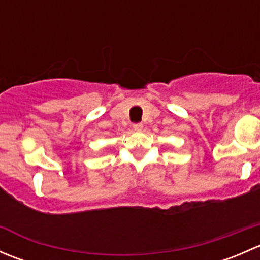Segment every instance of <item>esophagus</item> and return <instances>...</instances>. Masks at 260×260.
I'll return each mask as SVG.
<instances>
[{"label":"esophagus","instance_id":"obj_1","mask_svg":"<svg viewBox=\"0 0 260 260\" xmlns=\"http://www.w3.org/2000/svg\"><path fill=\"white\" fill-rule=\"evenodd\" d=\"M133 129H135V131H142L143 129V124H142V123H136V124H133Z\"/></svg>","mask_w":260,"mask_h":260}]
</instances>
